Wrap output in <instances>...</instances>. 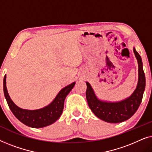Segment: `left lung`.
Masks as SVG:
<instances>
[{"label": "left lung", "mask_w": 152, "mask_h": 152, "mask_svg": "<svg viewBox=\"0 0 152 152\" xmlns=\"http://www.w3.org/2000/svg\"><path fill=\"white\" fill-rule=\"evenodd\" d=\"M138 64V81L132 95L124 100L115 102L102 101L97 98L88 82L86 83V97L91 111L97 118L110 123H119L129 119L138 110L145 89V75L140 55L134 48Z\"/></svg>", "instance_id": "left-lung-1"}]
</instances>
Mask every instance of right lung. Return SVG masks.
<instances>
[{
	"instance_id": "1",
	"label": "right lung",
	"mask_w": 152,
	"mask_h": 152,
	"mask_svg": "<svg viewBox=\"0 0 152 152\" xmlns=\"http://www.w3.org/2000/svg\"><path fill=\"white\" fill-rule=\"evenodd\" d=\"M75 84V82H73L64 87L50 104L37 110L20 109L13 102L8 94L6 87V75L3 80V91L10 110L18 120L30 127L42 128L50 125L59 119L63 112L66 97L70 92Z\"/></svg>"
}]
</instances>
